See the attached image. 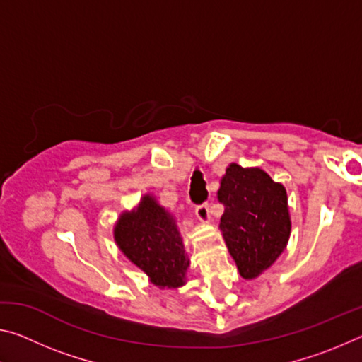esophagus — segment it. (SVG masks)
I'll use <instances>...</instances> for the list:
<instances>
[{"label":"esophagus","instance_id":"obj_1","mask_svg":"<svg viewBox=\"0 0 362 362\" xmlns=\"http://www.w3.org/2000/svg\"><path fill=\"white\" fill-rule=\"evenodd\" d=\"M196 216H198V218L201 220V222L207 223L211 220V216H209V204L204 203V204H199L196 206Z\"/></svg>","mask_w":362,"mask_h":362}]
</instances>
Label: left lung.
I'll list each match as a JSON object with an SVG mask.
<instances>
[{
  "label": "left lung",
  "mask_w": 362,
  "mask_h": 362,
  "mask_svg": "<svg viewBox=\"0 0 362 362\" xmlns=\"http://www.w3.org/2000/svg\"><path fill=\"white\" fill-rule=\"evenodd\" d=\"M225 206L220 230L244 279H254L276 262L291 236L287 193L259 168L231 163L218 188Z\"/></svg>",
  "instance_id": "left-lung-1"
}]
</instances>
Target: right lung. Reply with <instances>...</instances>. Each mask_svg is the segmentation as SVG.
<instances>
[{
    "label": "right lung",
    "mask_w": 362,
    "mask_h": 362,
    "mask_svg": "<svg viewBox=\"0 0 362 362\" xmlns=\"http://www.w3.org/2000/svg\"><path fill=\"white\" fill-rule=\"evenodd\" d=\"M113 235L121 252L145 272L153 284L161 289L185 284L189 260L180 231L174 217L153 196L145 194L136 211L122 214Z\"/></svg>",
    "instance_id": "right-lung-1"
}]
</instances>
